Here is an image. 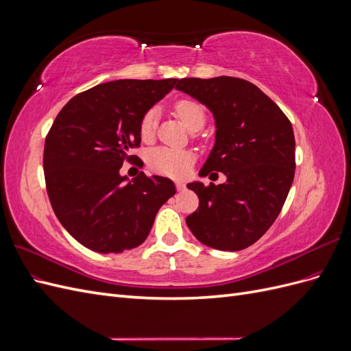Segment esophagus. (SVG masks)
Listing matches in <instances>:
<instances>
[{"mask_svg": "<svg viewBox=\"0 0 351 351\" xmlns=\"http://www.w3.org/2000/svg\"><path fill=\"white\" fill-rule=\"evenodd\" d=\"M176 186H177V190H180V192H182V190H184V189H186V184H184L183 182H177V183H176Z\"/></svg>", "mask_w": 351, "mask_h": 351, "instance_id": "esophagus-1", "label": "esophagus"}]
</instances>
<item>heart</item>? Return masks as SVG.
<instances>
[{
    "label": "heart",
    "mask_w": 351,
    "mask_h": 351,
    "mask_svg": "<svg viewBox=\"0 0 351 351\" xmlns=\"http://www.w3.org/2000/svg\"><path fill=\"white\" fill-rule=\"evenodd\" d=\"M176 112L178 119L187 127L193 130L199 125L205 124V110L202 105L193 99H180L176 104ZM156 125V110L147 111L141 121V136L143 141H149L154 136ZM147 162L155 171L165 176H182L187 171L192 162V154L186 151H176L169 147H156L147 155Z\"/></svg>",
    "instance_id": "1"
}]
</instances>
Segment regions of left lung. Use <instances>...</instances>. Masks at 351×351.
I'll return each instance as SVG.
<instances>
[{
    "label": "left lung",
    "mask_w": 351,
    "mask_h": 351,
    "mask_svg": "<svg viewBox=\"0 0 351 351\" xmlns=\"http://www.w3.org/2000/svg\"><path fill=\"white\" fill-rule=\"evenodd\" d=\"M176 89L204 104L215 120V143L199 176L218 171L227 177L218 186L187 184L199 196L187 227L212 249H246L274 224L290 192L295 169L291 123L247 80L189 77Z\"/></svg>",
    "instance_id": "left-lung-1"
}]
</instances>
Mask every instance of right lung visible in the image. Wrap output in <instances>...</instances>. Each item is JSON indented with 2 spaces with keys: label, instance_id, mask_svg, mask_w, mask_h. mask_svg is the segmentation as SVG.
I'll list each match as a JSON object with an SVG mask.
<instances>
[{
  "label": "right lung",
  "instance_id": "add662e5",
  "mask_svg": "<svg viewBox=\"0 0 351 351\" xmlns=\"http://www.w3.org/2000/svg\"><path fill=\"white\" fill-rule=\"evenodd\" d=\"M177 79L114 80L71 98L45 141L47 192L71 237L98 253H121L146 240L155 217L176 195L161 176L120 174L141 145V121Z\"/></svg>",
  "mask_w": 351,
  "mask_h": 351
}]
</instances>
